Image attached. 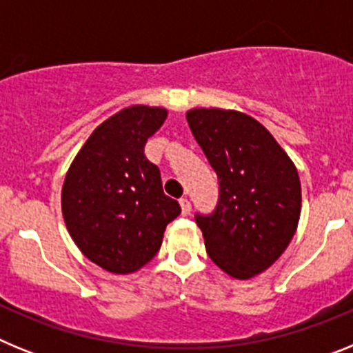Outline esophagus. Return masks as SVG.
Returning <instances> with one entry per match:
<instances>
[{
  "mask_svg": "<svg viewBox=\"0 0 353 353\" xmlns=\"http://www.w3.org/2000/svg\"><path fill=\"white\" fill-rule=\"evenodd\" d=\"M180 207H182V214L189 215L191 214V201L187 198H180Z\"/></svg>",
  "mask_w": 353,
  "mask_h": 353,
  "instance_id": "esophagus-1",
  "label": "esophagus"
}]
</instances>
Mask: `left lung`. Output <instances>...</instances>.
Returning a JSON list of instances; mask_svg holds the SVG:
<instances>
[{
    "mask_svg": "<svg viewBox=\"0 0 353 353\" xmlns=\"http://www.w3.org/2000/svg\"><path fill=\"white\" fill-rule=\"evenodd\" d=\"M187 121L219 180L210 214L196 212L208 256L236 279L269 269L297 230L301 182L260 121L239 111L192 109Z\"/></svg>",
    "mask_w": 353,
    "mask_h": 353,
    "instance_id": "1",
    "label": "left lung"
}]
</instances>
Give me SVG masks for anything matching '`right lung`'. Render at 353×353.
Wrapping results in <instances>:
<instances>
[{"mask_svg": "<svg viewBox=\"0 0 353 353\" xmlns=\"http://www.w3.org/2000/svg\"><path fill=\"white\" fill-rule=\"evenodd\" d=\"M162 108L132 105L97 127L72 162L61 210L72 240L113 274L141 269L161 249L179 201L162 191L145 145L166 120Z\"/></svg>", "mask_w": 353, "mask_h": 353, "instance_id": "1", "label": "right lung"}]
</instances>
